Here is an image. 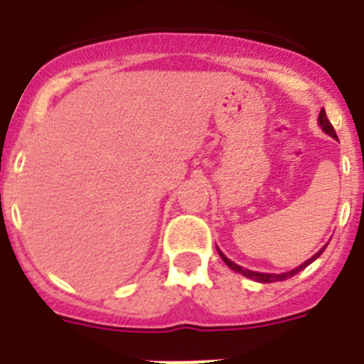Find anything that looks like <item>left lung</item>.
<instances>
[{
	"label": "left lung",
	"instance_id": "left-lung-1",
	"mask_svg": "<svg viewBox=\"0 0 364 364\" xmlns=\"http://www.w3.org/2000/svg\"><path fill=\"white\" fill-rule=\"evenodd\" d=\"M319 125H321V127H323L324 133L330 134V136L336 138V140H337V134H336V131H333V125L330 124V120H328L324 109H321V112H319ZM324 247H326V246H324ZM324 247H323V250H319V252H317V253H315V255L311 257V259H308L306 262H302L301 266H297V268H295V269H291V272H286V273H259V272H252V269L240 268L239 264H235V262H231V260L228 259V257L224 255V253H222L220 250H218V247H217V250H218V255H220V259L224 260V262H226V264L230 266L231 269H233V272L242 273L244 277L253 279V281H257V282H277V281H286V279L294 277V275H297V273L301 272V269H304V268H306V266H310L311 262H314V260L317 259V257H319L321 253L324 252Z\"/></svg>",
	"mask_w": 364,
	"mask_h": 364
}]
</instances>
